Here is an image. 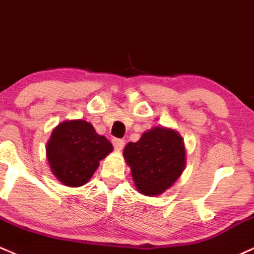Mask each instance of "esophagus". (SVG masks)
<instances>
[{"label": "esophagus", "mask_w": 254, "mask_h": 254, "mask_svg": "<svg viewBox=\"0 0 254 254\" xmlns=\"http://www.w3.org/2000/svg\"><path fill=\"white\" fill-rule=\"evenodd\" d=\"M112 144H113V147H115L116 150H122L124 148L125 142H124V139H122V138H113Z\"/></svg>", "instance_id": "esophagus-1"}]
</instances>
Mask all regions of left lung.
<instances>
[{
  "mask_svg": "<svg viewBox=\"0 0 254 254\" xmlns=\"http://www.w3.org/2000/svg\"><path fill=\"white\" fill-rule=\"evenodd\" d=\"M123 155L131 168L137 191L145 196L164 193L185 167L183 137L167 127H156L145 131L138 141L125 145Z\"/></svg>",
  "mask_w": 254,
  "mask_h": 254,
  "instance_id": "obj_1",
  "label": "left lung"
}]
</instances>
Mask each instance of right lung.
Instances as JSON below:
<instances>
[{
  "instance_id": "obj_1",
  "label": "right lung",
  "mask_w": 254,
  "mask_h": 254,
  "mask_svg": "<svg viewBox=\"0 0 254 254\" xmlns=\"http://www.w3.org/2000/svg\"><path fill=\"white\" fill-rule=\"evenodd\" d=\"M113 150L105 136L82 119L65 121L52 131L46 144V156L52 173L70 188L82 186L99 167V161Z\"/></svg>"
}]
</instances>
